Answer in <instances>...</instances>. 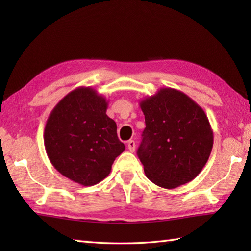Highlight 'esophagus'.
<instances>
[{"label":"esophagus","mask_w":251,"mask_h":251,"mask_svg":"<svg viewBox=\"0 0 251 251\" xmlns=\"http://www.w3.org/2000/svg\"><path fill=\"white\" fill-rule=\"evenodd\" d=\"M127 147H128V150L130 152H135L136 150V142L134 140H129L127 142Z\"/></svg>","instance_id":"esophagus-1"}]
</instances>
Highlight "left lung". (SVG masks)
I'll return each mask as SVG.
<instances>
[{"label": "left lung", "mask_w": 251, "mask_h": 251, "mask_svg": "<svg viewBox=\"0 0 251 251\" xmlns=\"http://www.w3.org/2000/svg\"><path fill=\"white\" fill-rule=\"evenodd\" d=\"M140 108L146 128L137 154L148 179L165 189L190 182L201 172L214 146L204 110L170 87L142 99Z\"/></svg>", "instance_id": "8db88e82"}]
</instances>
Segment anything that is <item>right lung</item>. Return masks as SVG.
Returning a JSON list of instances; mask_svg holds the SVG:
<instances>
[{
  "label": "right lung",
  "instance_id": "1",
  "mask_svg": "<svg viewBox=\"0 0 251 251\" xmlns=\"http://www.w3.org/2000/svg\"><path fill=\"white\" fill-rule=\"evenodd\" d=\"M106 109L103 96L92 87H78L56 104L45 125L44 146L52 166L85 186L108 177L125 150Z\"/></svg>",
  "mask_w": 251,
  "mask_h": 251
}]
</instances>
